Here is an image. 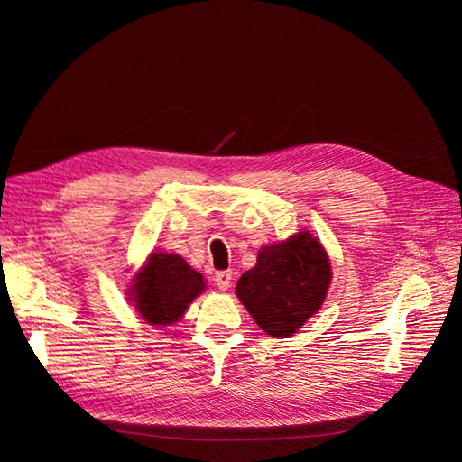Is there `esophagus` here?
<instances>
[{"label": "esophagus", "instance_id": "34e87169", "mask_svg": "<svg viewBox=\"0 0 462 462\" xmlns=\"http://www.w3.org/2000/svg\"><path fill=\"white\" fill-rule=\"evenodd\" d=\"M231 279H233V272L227 270V272H217L216 277H214V282H216L217 289L227 291L231 287Z\"/></svg>", "mask_w": 462, "mask_h": 462}]
</instances>
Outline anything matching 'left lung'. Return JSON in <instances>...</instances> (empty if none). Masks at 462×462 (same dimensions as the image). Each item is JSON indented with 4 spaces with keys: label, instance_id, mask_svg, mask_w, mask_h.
<instances>
[{
    "label": "left lung",
    "instance_id": "8db88e82",
    "mask_svg": "<svg viewBox=\"0 0 462 462\" xmlns=\"http://www.w3.org/2000/svg\"><path fill=\"white\" fill-rule=\"evenodd\" d=\"M331 282L329 258L310 233L263 246L253 270L236 283V297L272 337H289L318 312Z\"/></svg>",
    "mask_w": 462,
    "mask_h": 462
}]
</instances>
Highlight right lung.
Instances as JSON below:
<instances>
[{"instance_id":"add662e5","label":"right lung","mask_w":462,"mask_h":462,"mask_svg":"<svg viewBox=\"0 0 462 462\" xmlns=\"http://www.w3.org/2000/svg\"><path fill=\"white\" fill-rule=\"evenodd\" d=\"M202 273L177 254L156 253L134 277L136 310L150 326H170L204 291Z\"/></svg>"}]
</instances>
